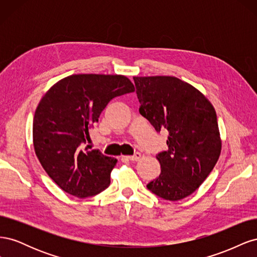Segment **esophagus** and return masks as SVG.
Returning <instances> with one entry per match:
<instances>
[{
  "instance_id": "34e87169",
  "label": "esophagus",
  "mask_w": 257,
  "mask_h": 257,
  "mask_svg": "<svg viewBox=\"0 0 257 257\" xmlns=\"http://www.w3.org/2000/svg\"><path fill=\"white\" fill-rule=\"evenodd\" d=\"M142 158V154L139 152H136L134 153L133 155H130V157H126V159H128L130 161H133V162H136V161H139Z\"/></svg>"
}]
</instances>
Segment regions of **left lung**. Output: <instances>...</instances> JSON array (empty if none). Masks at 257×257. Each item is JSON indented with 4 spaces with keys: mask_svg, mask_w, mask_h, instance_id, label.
<instances>
[{
    "mask_svg": "<svg viewBox=\"0 0 257 257\" xmlns=\"http://www.w3.org/2000/svg\"><path fill=\"white\" fill-rule=\"evenodd\" d=\"M139 112L157 132L168 131V150L157 159L161 174L147 184L155 195L180 200L195 192L220 158L216 113L208 98L173 76L133 77Z\"/></svg>",
    "mask_w": 257,
    "mask_h": 257,
    "instance_id": "left-lung-1",
    "label": "left lung"
}]
</instances>
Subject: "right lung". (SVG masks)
Returning <instances> with one entry per match:
<instances>
[{"mask_svg":"<svg viewBox=\"0 0 257 257\" xmlns=\"http://www.w3.org/2000/svg\"><path fill=\"white\" fill-rule=\"evenodd\" d=\"M134 91L125 76L78 74L61 79L43 96L34 114L33 145L45 172L59 188L85 198L109 186L118 161L83 147L107 104Z\"/></svg>","mask_w":257,"mask_h":257,"instance_id":"add662e5","label":"right lung"}]
</instances>
